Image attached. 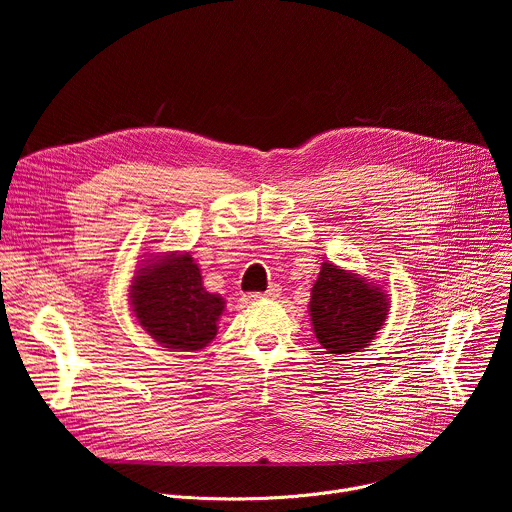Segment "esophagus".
<instances>
[{
  "label": "esophagus",
  "instance_id": "esophagus-1",
  "mask_svg": "<svg viewBox=\"0 0 512 512\" xmlns=\"http://www.w3.org/2000/svg\"><path fill=\"white\" fill-rule=\"evenodd\" d=\"M279 296H281V287H279L277 283L269 285V289H267V291H263V294H251V298H253V300H257V298H267V300H275V298H279Z\"/></svg>",
  "mask_w": 512,
  "mask_h": 512
}]
</instances>
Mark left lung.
Here are the masks:
<instances>
[{
	"mask_svg": "<svg viewBox=\"0 0 512 512\" xmlns=\"http://www.w3.org/2000/svg\"><path fill=\"white\" fill-rule=\"evenodd\" d=\"M389 306L381 287L324 261L310 300L314 334L328 354L358 352L373 342L387 320Z\"/></svg>",
	"mask_w": 512,
	"mask_h": 512,
	"instance_id": "1",
	"label": "left lung"
}]
</instances>
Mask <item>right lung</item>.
<instances>
[{"label":"right lung","instance_id":"right-lung-1","mask_svg":"<svg viewBox=\"0 0 512 512\" xmlns=\"http://www.w3.org/2000/svg\"><path fill=\"white\" fill-rule=\"evenodd\" d=\"M131 312L158 344L194 352L204 348L218 330L225 300L210 294L190 253L148 259L129 285Z\"/></svg>","mask_w":512,"mask_h":512}]
</instances>
